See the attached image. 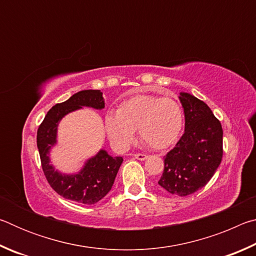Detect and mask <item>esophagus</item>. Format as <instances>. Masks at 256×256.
I'll use <instances>...</instances> for the list:
<instances>
[{
	"instance_id": "obj_1",
	"label": "esophagus",
	"mask_w": 256,
	"mask_h": 256,
	"mask_svg": "<svg viewBox=\"0 0 256 256\" xmlns=\"http://www.w3.org/2000/svg\"><path fill=\"white\" fill-rule=\"evenodd\" d=\"M134 158L138 159V160H141V162H142V160H146V158H148V156L144 154H134Z\"/></svg>"
}]
</instances>
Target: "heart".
<instances>
[{
  "mask_svg": "<svg viewBox=\"0 0 256 256\" xmlns=\"http://www.w3.org/2000/svg\"><path fill=\"white\" fill-rule=\"evenodd\" d=\"M184 115L174 99L136 94L120 104L116 112L105 116V130L112 146L120 151L130 148L138 128L141 138L156 150L175 144L183 128Z\"/></svg>",
  "mask_w": 256,
  "mask_h": 256,
  "instance_id": "obj_1",
  "label": "heart"
}]
</instances>
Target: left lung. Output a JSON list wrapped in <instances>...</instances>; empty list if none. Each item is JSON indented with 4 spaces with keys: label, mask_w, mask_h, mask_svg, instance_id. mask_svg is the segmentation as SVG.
<instances>
[{
    "label": "left lung",
    "mask_w": 256,
    "mask_h": 256,
    "mask_svg": "<svg viewBox=\"0 0 256 256\" xmlns=\"http://www.w3.org/2000/svg\"><path fill=\"white\" fill-rule=\"evenodd\" d=\"M185 131L164 158L158 184L168 193L186 196L206 186L222 158V128L204 102L188 92L180 94Z\"/></svg>",
    "instance_id": "obj_1"
}]
</instances>
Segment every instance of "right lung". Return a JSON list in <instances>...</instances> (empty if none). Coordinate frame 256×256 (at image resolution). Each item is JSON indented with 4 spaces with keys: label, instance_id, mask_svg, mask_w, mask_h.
I'll use <instances>...</instances> for the list:
<instances>
[{
    "label": "right lung",
    "instance_id": "1",
    "mask_svg": "<svg viewBox=\"0 0 256 256\" xmlns=\"http://www.w3.org/2000/svg\"><path fill=\"white\" fill-rule=\"evenodd\" d=\"M84 107L98 110L105 108V100L100 90H81L66 102L52 107L38 128L37 146L42 170L52 188L68 200L84 204H94L112 190L123 162L122 157H112L105 149H100L94 157L86 160L79 172L72 174L55 170L50 162V151L58 144L60 122L64 116Z\"/></svg>",
    "mask_w": 256,
    "mask_h": 256
}]
</instances>
